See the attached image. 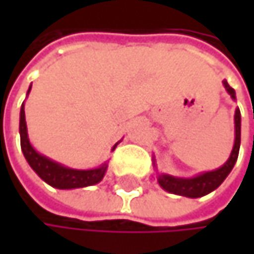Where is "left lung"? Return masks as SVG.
<instances>
[{
  "instance_id": "8db88e82",
  "label": "left lung",
  "mask_w": 254,
  "mask_h": 254,
  "mask_svg": "<svg viewBox=\"0 0 254 254\" xmlns=\"http://www.w3.org/2000/svg\"><path fill=\"white\" fill-rule=\"evenodd\" d=\"M224 85L229 92V95L232 98H235V91L234 88H231L227 80H224ZM235 142H234V148L232 153L229 156L228 162L212 172H206L201 174L195 178H190V179H184V178H174L169 175H159V184L163 190L174 192L178 195H185V197H191V198H197V197H203L209 192H212L213 190H216L224 181L228 177L229 172L232 171L237 159H238V151H240V141H241V116H240V110H235Z\"/></svg>"
}]
</instances>
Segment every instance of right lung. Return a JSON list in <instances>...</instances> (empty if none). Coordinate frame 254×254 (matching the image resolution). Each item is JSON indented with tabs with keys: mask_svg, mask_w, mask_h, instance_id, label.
Segmentation results:
<instances>
[{
	"mask_svg": "<svg viewBox=\"0 0 254 254\" xmlns=\"http://www.w3.org/2000/svg\"><path fill=\"white\" fill-rule=\"evenodd\" d=\"M29 91H30V88H29ZM20 145H22V151L25 154L27 163L30 165V168L47 184H50L51 187L60 188V190L82 188V187L94 185L103 179L106 169H107V165H103L101 168L91 169V171L69 169V168H64L62 165L47 159L45 156H41L39 153H36L27 138L25 106L23 104L20 109Z\"/></svg>",
	"mask_w": 254,
	"mask_h": 254,
	"instance_id": "obj_1",
	"label": "right lung"
}]
</instances>
